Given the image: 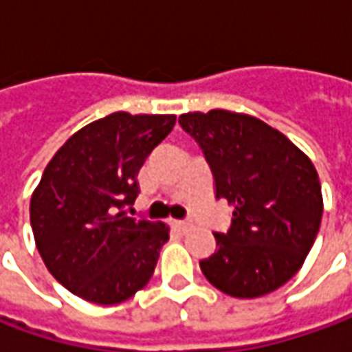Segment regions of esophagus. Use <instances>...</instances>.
Masks as SVG:
<instances>
[{"label":"esophagus","instance_id":"34e87169","mask_svg":"<svg viewBox=\"0 0 352 352\" xmlns=\"http://www.w3.org/2000/svg\"><path fill=\"white\" fill-rule=\"evenodd\" d=\"M172 225H174L180 233H186V231H190V229H192V221H174Z\"/></svg>","mask_w":352,"mask_h":352}]
</instances>
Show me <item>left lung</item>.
Wrapping results in <instances>:
<instances>
[{
    "label": "left lung",
    "instance_id": "8db88e82",
    "mask_svg": "<svg viewBox=\"0 0 352 352\" xmlns=\"http://www.w3.org/2000/svg\"><path fill=\"white\" fill-rule=\"evenodd\" d=\"M210 162L215 196L233 208L204 276L233 298H258L284 286L318 236L323 196L309 156L258 117L229 109L180 116Z\"/></svg>",
    "mask_w": 352,
    "mask_h": 352
}]
</instances>
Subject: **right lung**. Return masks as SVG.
Segmentation results:
<instances>
[{
	"label": "right lung",
	"instance_id": "obj_1",
	"mask_svg": "<svg viewBox=\"0 0 352 352\" xmlns=\"http://www.w3.org/2000/svg\"><path fill=\"white\" fill-rule=\"evenodd\" d=\"M174 123L116 111L76 131L47 164L29 208L34 245L78 298L121 304L148 284L170 227L119 210L135 201L137 174Z\"/></svg>",
	"mask_w": 352,
	"mask_h": 352
}]
</instances>
